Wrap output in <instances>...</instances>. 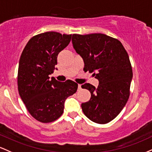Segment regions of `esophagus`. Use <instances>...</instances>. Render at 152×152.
Instances as JSON below:
<instances>
[{"instance_id":"1","label":"esophagus","mask_w":152,"mask_h":152,"mask_svg":"<svg viewBox=\"0 0 152 152\" xmlns=\"http://www.w3.org/2000/svg\"><path fill=\"white\" fill-rule=\"evenodd\" d=\"M81 89V85H80V84H78V90H80Z\"/></svg>"}]
</instances>
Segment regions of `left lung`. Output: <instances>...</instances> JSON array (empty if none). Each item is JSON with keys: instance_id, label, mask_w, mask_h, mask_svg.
<instances>
[{"instance_id": "obj_1", "label": "left lung", "mask_w": 152, "mask_h": 152, "mask_svg": "<svg viewBox=\"0 0 152 152\" xmlns=\"http://www.w3.org/2000/svg\"><path fill=\"white\" fill-rule=\"evenodd\" d=\"M73 47L85 63L84 71L93 72L98 88L85 83L91 93L82 103L83 113L92 121L105 124L120 113L130 95L133 72L127 52L120 41L103 34H73Z\"/></svg>"}]
</instances>
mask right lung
<instances>
[{
    "label": "right lung",
    "instance_id": "right-lung-1",
    "mask_svg": "<svg viewBox=\"0 0 152 152\" xmlns=\"http://www.w3.org/2000/svg\"><path fill=\"white\" fill-rule=\"evenodd\" d=\"M72 34L48 31L32 37L23 49L18 70V89L27 110L42 123L54 121L64 111V101L76 93L78 85L50 80L57 56L71 41Z\"/></svg>",
    "mask_w": 152,
    "mask_h": 152
}]
</instances>
